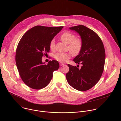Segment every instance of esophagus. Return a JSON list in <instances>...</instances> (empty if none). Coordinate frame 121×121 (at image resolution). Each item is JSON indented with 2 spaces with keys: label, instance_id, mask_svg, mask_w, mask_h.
I'll use <instances>...</instances> for the list:
<instances>
[{
  "label": "esophagus",
  "instance_id": "esophagus-1",
  "mask_svg": "<svg viewBox=\"0 0 121 121\" xmlns=\"http://www.w3.org/2000/svg\"><path fill=\"white\" fill-rule=\"evenodd\" d=\"M59 64H60V66H62V65H64V64H63V63H60Z\"/></svg>",
  "mask_w": 121,
  "mask_h": 121
}]
</instances>
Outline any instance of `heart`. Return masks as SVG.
<instances>
[{
  "label": "heart",
  "mask_w": 121,
  "mask_h": 121,
  "mask_svg": "<svg viewBox=\"0 0 121 121\" xmlns=\"http://www.w3.org/2000/svg\"><path fill=\"white\" fill-rule=\"evenodd\" d=\"M62 41L68 44V49L71 52L68 53H58L56 54L54 57L58 61L62 63L66 62L72 56V53L77 56L78 55L81 51L83 43L81 39L76 38L75 34L70 32H65L63 33L60 36ZM49 48L52 51H54L56 49L55 40L52 39L49 43Z\"/></svg>",
  "instance_id": "heart-1"
}]
</instances>
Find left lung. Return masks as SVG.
<instances>
[{
  "label": "left lung",
  "mask_w": 121,
  "mask_h": 121,
  "mask_svg": "<svg viewBox=\"0 0 121 121\" xmlns=\"http://www.w3.org/2000/svg\"><path fill=\"white\" fill-rule=\"evenodd\" d=\"M79 33L83 41V48L73 61L82 65L80 69L69 64L66 74L68 83L79 91H88L99 80L104 70L105 52L103 43L93 30L82 25L70 28Z\"/></svg>",
  "instance_id": "left-lung-1"
}]
</instances>
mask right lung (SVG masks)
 <instances>
[{"mask_svg":"<svg viewBox=\"0 0 121 121\" xmlns=\"http://www.w3.org/2000/svg\"><path fill=\"white\" fill-rule=\"evenodd\" d=\"M63 27L36 26L21 39L16 49L15 60L21 78L29 87L34 90L45 87L52 78L53 72L59 68L57 61H50L46 65L42 58L50 52L51 40Z\"/></svg>","mask_w":121,"mask_h":121,"instance_id":"1","label":"right lung"}]
</instances>
